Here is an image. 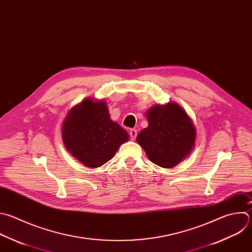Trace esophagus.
I'll return each instance as SVG.
<instances>
[{"mask_svg":"<svg viewBox=\"0 0 252 252\" xmlns=\"http://www.w3.org/2000/svg\"><path fill=\"white\" fill-rule=\"evenodd\" d=\"M136 135H137V130H136V129H134V128H131V129L129 130V136H130V139H131V140H134V139H135V137H136Z\"/></svg>","mask_w":252,"mask_h":252,"instance_id":"obj_1","label":"esophagus"}]
</instances>
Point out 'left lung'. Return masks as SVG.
Returning a JSON list of instances; mask_svg holds the SVG:
<instances>
[{
    "mask_svg": "<svg viewBox=\"0 0 252 252\" xmlns=\"http://www.w3.org/2000/svg\"><path fill=\"white\" fill-rule=\"evenodd\" d=\"M148 126L137 135L147 157L163 168H172L192 151L196 128L187 113L176 103L156 105L146 112Z\"/></svg>",
    "mask_w": 252,
    "mask_h": 252,
    "instance_id": "left-lung-1",
    "label": "left lung"
}]
</instances>
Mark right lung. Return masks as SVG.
Returning a JSON list of instances; mask_svg holds the SVG:
<instances>
[{"instance_id": "1", "label": "right lung", "mask_w": 252, "mask_h": 252, "mask_svg": "<svg viewBox=\"0 0 252 252\" xmlns=\"http://www.w3.org/2000/svg\"><path fill=\"white\" fill-rule=\"evenodd\" d=\"M128 137L126 130L111 120L106 103L91 98L72 108L62 124L66 149L91 168L111 160Z\"/></svg>"}]
</instances>
